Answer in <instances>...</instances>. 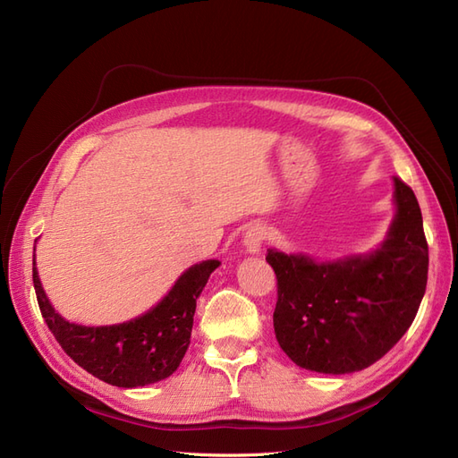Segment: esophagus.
<instances>
[{
    "label": "esophagus",
    "instance_id": "34e87169",
    "mask_svg": "<svg viewBox=\"0 0 458 458\" xmlns=\"http://www.w3.org/2000/svg\"><path fill=\"white\" fill-rule=\"evenodd\" d=\"M263 241H266V229H263V225L256 224V225L248 227V231L244 233L246 252H248V254H259Z\"/></svg>",
    "mask_w": 458,
    "mask_h": 458
}]
</instances>
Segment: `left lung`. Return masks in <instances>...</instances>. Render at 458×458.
I'll return each mask as SVG.
<instances>
[{
	"label": "left lung",
	"instance_id": "obj_1",
	"mask_svg": "<svg viewBox=\"0 0 458 458\" xmlns=\"http://www.w3.org/2000/svg\"><path fill=\"white\" fill-rule=\"evenodd\" d=\"M395 217L370 254L315 261L267 250L276 275L273 327L293 361L323 374L363 370L412 325L426 293L428 242L412 189L394 177Z\"/></svg>",
	"mask_w": 458,
	"mask_h": 458
}]
</instances>
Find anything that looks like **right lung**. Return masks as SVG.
<instances>
[{"label": "right lung", "instance_id": "1", "mask_svg": "<svg viewBox=\"0 0 458 458\" xmlns=\"http://www.w3.org/2000/svg\"><path fill=\"white\" fill-rule=\"evenodd\" d=\"M216 267L217 259L189 267L158 306L110 327L68 323L55 311L41 288L36 259L32 279L39 311L66 355L106 384L137 387L168 378L182 363L191 344L197 298Z\"/></svg>", "mask_w": 458, "mask_h": 458}]
</instances>
